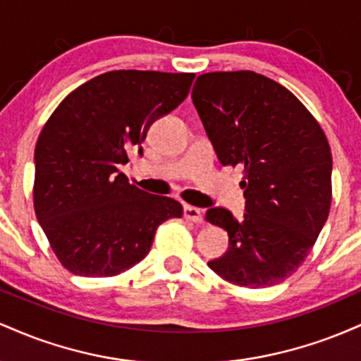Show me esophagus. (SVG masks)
Masks as SVG:
<instances>
[{
    "instance_id": "1",
    "label": "esophagus",
    "mask_w": 361,
    "mask_h": 361,
    "mask_svg": "<svg viewBox=\"0 0 361 361\" xmlns=\"http://www.w3.org/2000/svg\"><path fill=\"white\" fill-rule=\"evenodd\" d=\"M183 215L186 221H192L195 224H202L204 222V215H202V210L197 209L193 205H185L183 207Z\"/></svg>"
}]
</instances>
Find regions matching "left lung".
<instances>
[{
  "mask_svg": "<svg viewBox=\"0 0 361 361\" xmlns=\"http://www.w3.org/2000/svg\"><path fill=\"white\" fill-rule=\"evenodd\" d=\"M192 100L224 166H241L246 212L205 214L229 247L209 268L234 285L271 287L307 258L331 207V147L317 120L285 86L252 71L207 73Z\"/></svg>",
  "mask_w": 361,
  "mask_h": 361,
  "instance_id": "8db88e82",
  "label": "left lung"
}]
</instances>
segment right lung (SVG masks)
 <instances>
[{"label":"right lung","instance_id":"add662e5","mask_svg":"<svg viewBox=\"0 0 361 361\" xmlns=\"http://www.w3.org/2000/svg\"><path fill=\"white\" fill-rule=\"evenodd\" d=\"M193 73L110 71L69 93L35 146L34 207L57 259L74 275L114 276L142 261L156 229L183 207L118 171L149 127L185 100Z\"/></svg>","mask_w":361,"mask_h":361}]
</instances>
